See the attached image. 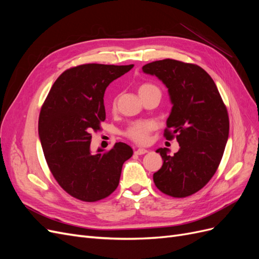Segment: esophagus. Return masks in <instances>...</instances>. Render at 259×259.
Segmentation results:
<instances>
[{"instance_id": "34e87169", "label": "esophagus", "mask_w": 259, "mask_h": 259, "mask_svg": "<svg viewBox=\"0 0 259 259\" xmlns=\"http://www.w3.org/2000/svg\"><path fill=\"white\" fill-rule=\"evenodd\" d=\"M148 151L146 150V149H137V150H135V154L137 155H142V154H146Z\"/></svg>"}]
</instances>
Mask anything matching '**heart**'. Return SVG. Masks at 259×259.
<instances>
[{
    "label": "heart",
    "instance_id": "1",
    "mask_svg": "<svg viewBox=\"0 0 259 259\" xmlns=\"http://www.w3.org/2000/svg\"><path fill=\"white\" fill-rule=\"evenodd\" d=\"M153 92L160 93V90L155 85L149 83L142 84L138 89L140 96L147 95V94ZM154 128L155 124L152 121H136L128 125L127 128L124 132V135L136 144H145L148 142L149 135H150L152 131H154Z\"/></svg>",
    "mask_w": 259,
    "mask_h": 259
}]
</instances>
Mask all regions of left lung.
<instances>
[{
  "instance_id": "obj_1",
  "label": "left lung",
  "mask_w": 259,
  "mask_h": 259,
  "mask_svg": "<svg viewBox=\"0 0 259 259\" xmlns=\"http://www.w3.org/2000/svg\"><path fill=\"white\" fill-rule=\"evenodd\" d=\"M143 71L166 85L173 104L164 137L176 138L179 150L169 155L160 148L162 167L153 182L164 194L186 198L198 192L214 176L229 135L226 105L210 75L198 65L175 59L156 60Z\"/></svg>"
}]
</instances>
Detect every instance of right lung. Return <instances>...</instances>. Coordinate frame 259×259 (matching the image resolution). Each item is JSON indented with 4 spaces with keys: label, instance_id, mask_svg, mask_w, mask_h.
Instances as JSON below:
<instances>
[{
    "label": "right lung",
    "instance_id": "right-lung-1",
    "mask_svg": "<svg viewBox=\"0 0 259 259\" xmlns=\"http://www.w3.org/2000/svg\"><path fill=\"white\" fill-rule=\"evenodd\" d=\"M134 65L85 64L67 69L55 81L38 116V136L46 163L58 185L71 197L96 202L119 186L123 163L133 149L115 143L91 153L92 133L106 120L107 86Z\"/></svg>",
    "mask_w": 259,
    "mask_h": 259
}]
</instances>
